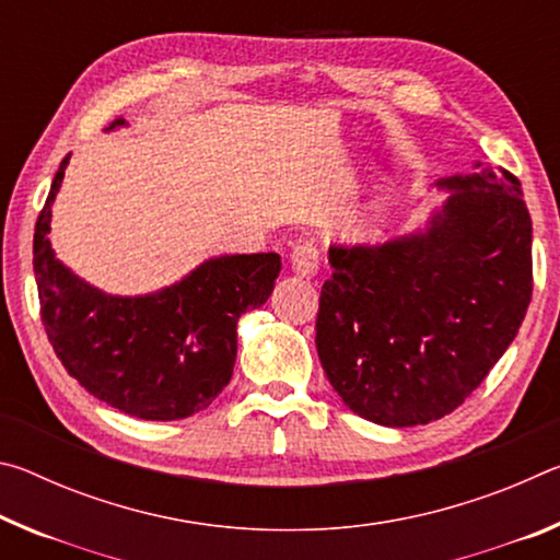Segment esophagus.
<instances>
[{"label":"esophagus","instance_id":"esophagus-1","mask_svg":"<svg viewBox=\"0 0 560 560\" xmlns=\"http://www.w3.org/2000/svg\"><path fill=\"white\" fill-rule=\"evenodd\" d=\"M318 264H320V257H318L316 244L301 242V244H296L291 249V269L296 271L299 277H303V279L316 277Z\"/></svg>","mask_w":560,"mask_h":560}]
</instances>
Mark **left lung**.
Wrapping results in <instances>:
<instances>
[{
	"instance_id": "left-lung-1",
	"label": "left lung",
	"mask_w": 560,
	"mask_h": 560,
	"mask_svg": "<svg viewBox=\"0 0 560 560\" xmlns=\"http://www.w3.org/2000/svg\"><path fill=\"white\" fill-rule=\"evenodd\" d=\"M438 179L450 197L412 234L330 244L316 348L350 410L383 428L450 415L477 390L526 316L530 217L504 167Z\"/></svg>"
}]
</instances>
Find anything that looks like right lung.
<instances>
[{"mask_svg":"<svg viewBox=\"0 0 560 560\" xmlns=\"http://www.w3.org/2000/svg\"><path fill=\"white\" fill-rule=\"evenodd\" d=\"M122 126L118 118L106 130ZM69 158L34 232V277L49 343L71 377L120 412L167 422L205 410L232 381L236 320L267 303L281 257L222 254L145 296L91 287L56 259L49 240L51 205Z\"/></svg>","mask_w":560,"mask_h":560,"instance_id":"obj_1","label":"right lung"}]
</instances>
